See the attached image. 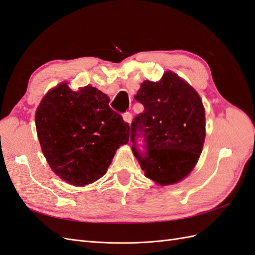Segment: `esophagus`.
<instances>
[{
	"label": "esophagus",
	"instance_id": "34e87169",
	"mask_svg": "<svg viewBox=\"0 0 255 255\" xmlns=\"http://www.w3.org/2000/svg\"><path fill=\"white\" fill-rule=\"evenodd\" d=\"M123 119H124V121H125L126 123H130L131 122V120H132V115H131V113L130 112H125L123 114Z\"/></svg>",
	"mask_w": 255,
	"mask_h": 255
}]
</instances>
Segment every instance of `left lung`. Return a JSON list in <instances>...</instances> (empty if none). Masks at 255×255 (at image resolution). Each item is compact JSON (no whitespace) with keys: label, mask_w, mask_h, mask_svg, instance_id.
Returning a JSON list of instances; mask_svg holds the SVG:
<instances>
[{"label":"left lung","mask_w":255,"mask_h":255,"mask_svg":"<svg viewBox=\"0 0 255 255\" xmlns=\"http://www.w3.org/2000/svg\"><path fill=\"white\" fill-rule=\"evenodd\" d=\"M134 99L144 107L130 125L135 158L146 178L160 185L177 183L192 171L205 142L200 97L168 71L159 82H143ZM140 138L143 151L137 147Z\"/></svg>","instance_id":"1"}]
</instances>
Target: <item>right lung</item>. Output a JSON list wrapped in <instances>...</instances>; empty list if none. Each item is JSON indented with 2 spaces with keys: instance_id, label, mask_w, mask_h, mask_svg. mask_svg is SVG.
I'll return each mask as SVG.
<instances>
[{
  "instance_id": "add662e5",
  "label": "right lung",
  "mask_w": 255,
  "mask_h": 255,
  "mask_svg": "<svg viewBox=\"0 0 255 255\" xmlns=\"http://www.w3.org/2000/svg\"><path fill=\"white\" fill-rule=\"evenodd\" d=\"M95 87L73 91L67 83L44 97L35 114L38 141L53 171L76 186L106 174L116 149L129 141V124Z\"/></svg>"
}]
</instances>
